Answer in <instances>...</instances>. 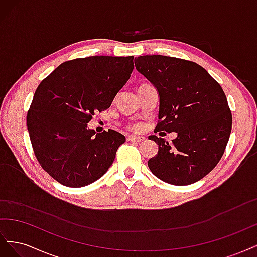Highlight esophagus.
Instances as JSON below:
<instances>
[{
    "mask_svg": "<svg viewBox=\"0 0 257 257\" xmlns=\"http://www.w3.org/2000/svg\"><path fill=\"white\" fill-rule=\"evenodd\" d=\"M127 139L128 141H131V142H135V143H143V142H145V137L144 136H136V135H130L128 137H127Z\"/></svg>",
    "mask_w": 257,
    "mask_h": 257,
    "instance_id": "1",
    "label": "esophagus"
}]
</instances>
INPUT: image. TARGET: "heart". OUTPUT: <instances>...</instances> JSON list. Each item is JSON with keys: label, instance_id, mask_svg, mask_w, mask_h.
Segmentation results:
<instances>
[{"label": "heart", "instance_id": "1", "mask_svg": "<svg viewBox=\"0 0 257 257\" xmlns=\"http://www.w3.org/2000/svg\"><path fill=\"white\" fill-rule=\"evenodd\" d=\"M131 128H133V130H141L142 128V124H139V123H134V124H132L131 125Z\"/></svg>", "mask_w": 257, "mask_h": 257}]
</instances>
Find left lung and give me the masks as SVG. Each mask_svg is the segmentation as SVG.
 Listing matches in <instances>:
<instances>
[{"instance_id":"left-lung-1","label":"left lung","mask_w":257,"mask_h":257,"mask_svg":"<svg viewBox=\"0 0 257 257\" xmlns=\"http://www.w3.org/2000/svg\"><path fill=\"white\" fill-rule=\"evenodd\" d=\"M137 71L160 96L154 132H176L172 143L151 135L159 146L148 166L174 185L195 183L220 162L231 132V112L219 82L195 62L165 56L135 58Z\"/></svg>"}]
</instances>
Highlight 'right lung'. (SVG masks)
<instances>
[{"label":"right lung","mask_w":257,"mask_h":257,"mask_svg":"<svg viewBox=\"0 0 257 257\" xmlns=\"http://www.w3.org/2000/svg\"><path fill=\"white\" fill-rule=\"evenodd\" d=\"M134 57L66 61L40 83L27 114L35 157L54 180L69 188L96 181L112 165L125 136L95 134L92 115L109 108L133 72Z\"/></svg>","instance_id":"right-lung-1"}]
</instances>
